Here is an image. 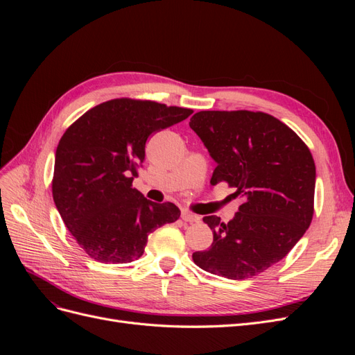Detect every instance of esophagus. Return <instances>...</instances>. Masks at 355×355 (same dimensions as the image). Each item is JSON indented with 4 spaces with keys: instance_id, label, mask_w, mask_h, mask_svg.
Masks as SVG:
<instances>
[{
    "instance_id": "34e87169",
    "label": "esophagus",
    "mask_w": 355,
    "mask_h": 355,
    "mask_svg": "<svg viewBox=\"0 0 355 355\" xmlns=\"http://www.w3.org/2000/svg\"><path fill=\"white\" fill-rule=\"evenodd\" d=\"M182 220L189 222V223H194V222H198L200 218L197 216V214H194V213H191L188 210H184V211H182Z\"/></svg>"
}]
</instances>
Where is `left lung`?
<instances>
[{
    "instance_id": "8db88e82",
    "label": "left lung",
    "mask_w": 355,
    "mask_h": 355,
    "mask_svg": "<svg viewBox=\"0 0 355 355\" xmlns=\"http://www.w3.org/2000/svg\"><path fill=\"white\" fill-rule=\"evenodd\" d=\"M189 127L218 166L210 179L234 188L243 204L232 220L204 216L209 250L192 253L201 270L245 280L280 262L314 214L315 163L309 148L275 116L253 111H200Z\"/></svg>"
}]
</instances>
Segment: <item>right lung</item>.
<instances>
[{
    "mask_svg": "<svg viewBox=\"0 0 355 355\" xmlns=\"http://www.w3.org/2000/svg\"><path fill=\"white\" fill-rule=\"evenodd\" d=\"M192 110L120 98L83 114L56 149L53 200L81 249L101 263H128L148 235L179 219L173 202L157 204L133 188L148 137L187 120Z\"/></svg>",
    "mask_w": 355,
    "mask_h": 355,
    "instance_id": "add662e5",
    "label": "right lung"
}]
</instances>
